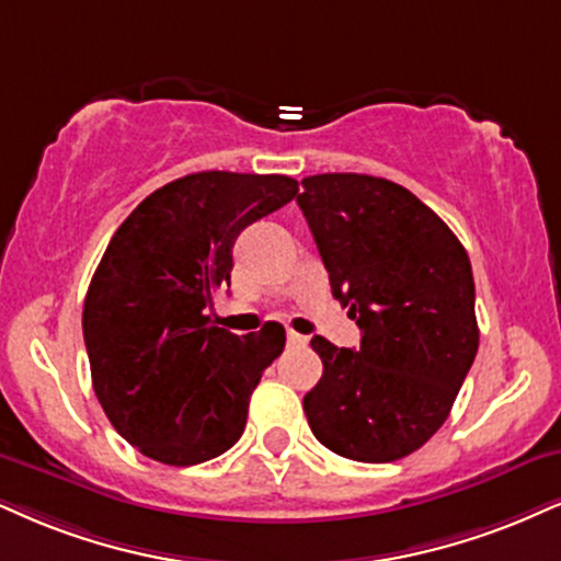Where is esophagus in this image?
Segmentation results:
<instances>
[{"mask_svg":"<svg viewBox=\"0 0 561 561\" xmlns=\"http://www.w3.org/2000/svg\"><path fill=\"white\" fill-rule=\"evenodd\" d=\"M286 337H288V345H307V343H309V337H307V335L294 333V330H288Z\"/></svg>","mask_w":561,"mask_h":561,"instance_id":"34e87169","label":"esophagus"}]
</instances>
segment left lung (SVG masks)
<instances>
[{
	"label": "left lung",
	"instance_id": "8db88e82",
	"mask_svg": "<svg viewBox=\"0 0 561 561\" xmlns=\"http://www.w3.org/2000/svg\"><path fill=\"white\" fill-rule=\"evenodd\" d=\"M296 197L358 348L322 335V377L304 396L314 437L358 462L416 453L445 424L479 351L468 252L405 186L366 174L301 179Z\"/></svg>",
	"mask_w": 561,
	"mask_h": 561
}]
</instances>
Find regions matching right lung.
I'll use <instances>...</instances> for the list:
<instances>
[{
  "mask_svg": "<svg viewBox=\"0 0 561 561\" xmlns=\"http://www.w3.org/2000/svg\"><path fill=\"white\" fill-rule=\"evenodd\" d=\"M296 192L291 176L199 171L145 197L108 241L82 335L101 408L148 458L197 466L239 442L286 330L267 322L239 337L210 324L205 309L231 286L239 233Z\"/></svg>",
  "mask_w": 561,
  "mask_h": 561,
  "instance_id": "right-lung-1",
  "label": "right lung"
}]
</instances>
